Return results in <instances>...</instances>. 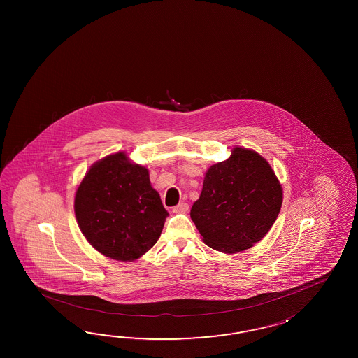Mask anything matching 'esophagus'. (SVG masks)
<instances>
[{
    "label": "esophagus",
    "mask_w": 358,
    "mask_h": 358,
    "mask_svg": "<svg viewBox=\"0 0 358 358\" xmlns=\"http://www.w3.org/2000/svg\"><path fill=\"white\" fill-rule=\"evenodd\" d=\"M188 210H189V205L185 203V202H182V203H179V205L176 206V207L173 208V213H188Z\"/></svg>",
    "instance_id": "esophagus-1"
}]
</instances>
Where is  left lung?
<instances>
[{"label":"left lung","instance_id":"8db88e82","mask_svg":"<svg viewBox=\"0 0 358 358\" xmlns=\"http://www.w3.org/2000/svg\"><path fill=\"white\" fill-rule=\"evenodd\" d=\"M282 202V185L270 164L252 150L236 147L228 160L206 171L190 217L208 247L236 253L266 236Z\"/></svg>","mask_w":358,"mask_h":358}]
</instances>
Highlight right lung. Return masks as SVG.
I'll return each mask as SVG.
<instances>
[{
	"mask_svg": "<svg viewBox=\"0 0 358 358\" xmlns=\"http://www.w3.org/2000/svg\"><path fill=\"white\" fill-rule=\"evenodd\" d=\"M74 211L92 247L117 261H134L152 248L169 216L148 170L124 152L92 165L76 189Z\"/></svg>",
	"mask_w": 358,
	"mask_h": 358,
	"instance_id": "obj_1",
	"label": "right lung"
}]
</instances>
